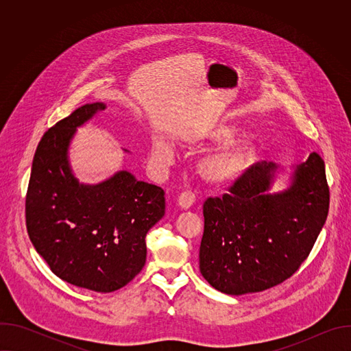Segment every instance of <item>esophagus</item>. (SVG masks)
<instances>
[{"instance_id": "esophagus-1", "label": "esophagus", "mask_w": 351, "mask_h": 351, "mask_svg": "<svg viewBox=\"0 0 351 351\" xmlns=\"http://www.w3.org/2000/svg\"><path fill=\"white\" fill-rule=\"evenodd\" d=\"M194 202H195V195H194V193H191V191H183V193L179 195V198H178L179 207H180V208H184V210L190 208V207L194 204Z\"/></svg>"}]
</instances>
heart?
<instances>
[{"label":"heart","instance_id":"heart-1","mask_svg":"<svg viewBox=\"0 0 351 351\" xmlns=\"http://www.w3.org/2000/svg\"><path fill=\"white\" fill-rule=\"evenodd\" d=\"M233 133V126L219 123L207 130L204 134V138L210 141L226 140L211 152L206 153L197 164L199 176L211 184L226 186L233 183L256 158L257 145L254 140L247 136H237L228 139L227 137ZM152 158L157 167H168L173 160L172 145L162 138H156L152 145Z\"/></svg>","mask_w":351,"mask_h":351}]
</instances>
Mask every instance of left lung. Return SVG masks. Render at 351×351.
<instances>
[{
    "mask_svg": "<svg viewBox=\"0 0 351 351\" xmlns=\"http://www.w3.org/2000/svg\"><path fill=\"white\" fill-rule=\"evenodd\" d=\"M275 162H257L229 194L206 199L199 272L217 290L240 295L274 287L308 257L329 211L325 162L311 153L290 184L269 193Z\"/></svg>",
    "mask_w": 351,
    "mask_h": 351,
    "instance_id": "1",
    "label": "left lung"
}]
</instances>
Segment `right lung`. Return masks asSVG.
<instances>
[{"label":"right lung","instance_id":"add662e5","mask_svg":"<svg viewBox=\"0 0 351 351\" xmlns=\"http://www.w3.org/2000/svg\"><path fill=\"white\" fill-rule=\"evenodd\" d=\"M104 110L86 104L44 133L26 194L36 252L62 280L98 293L123 287L143 269L145 234L165 214V191L126 169L98 184L72 173L68 149L76 129Z\"/></svg>","mask_w":351,"mask_h":351}]
</instances>
